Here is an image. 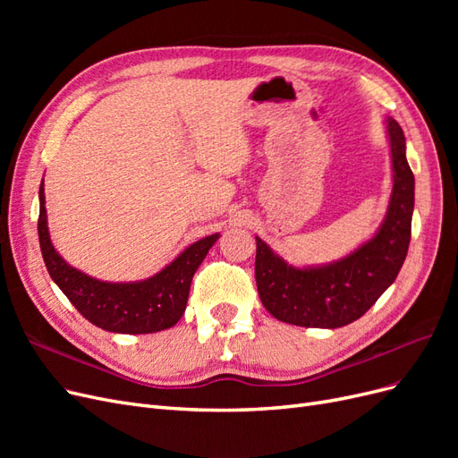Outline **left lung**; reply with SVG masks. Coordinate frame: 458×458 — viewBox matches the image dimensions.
<instances>
[{"label":"left lung","mask_w":458,"mask_h":458,"mask_svg":"<svg viewBox=\"0 0 458 458\" xmlns=\"http://www.w3.org/2000/svg\"><path fill=\"white\" fill-rule=\"evenodd\" d=\"M394 189L378 233L355 252L321 267L298 269L256 237V284L266 310L283 323L315 328L345 327L365 315L403 266L411 241L414 175L405 135L387 118Z\"/></svg>","instance_id":"1"}]
</instances>
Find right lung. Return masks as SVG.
I'll return each mask as SVG.
<instances>
[{
	"label": "right lung",
	"instance_id": "right-lung-1",
	"mask_svg": "<svg viewBox=\"0 0 458 458\" xmlns=\"http://www.w3.org/2000/svg\"><path fill=\"white\" fill-rule=\"evenodd\" d=\"M39 248L51 279L89 323L120 335H148L174 327L187 308L192 275L219 239L210 234L185 248L168 267L140 283H105L88 276L55 250L46 216L44 182L39 185Z\"/></svg>",
	"mask_w": 458,
	"mask_h": 458
}]
</instances>
